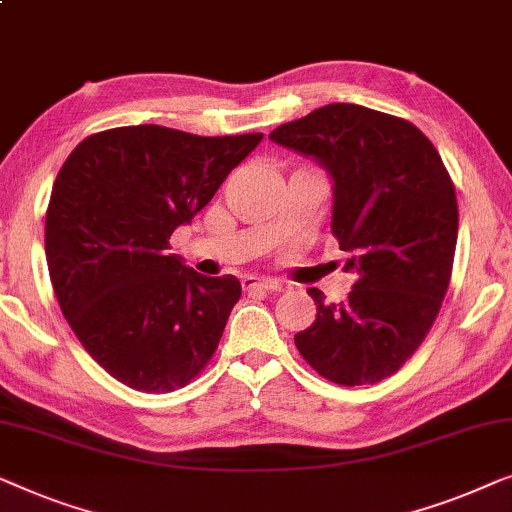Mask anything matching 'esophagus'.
<instances>
[{"instance_id": "34e87169", "label": "esophagus", "mask_w": 512, "mask_h": 512, "mask_svg": "<svg viewBox=\"0 0 512 512\" xmlns=\"http://www.w3.org/2000/svg\"><path fill=\"white\" fill-rule=\"evenodd\" d=\"M243 287H246L248 292H255V290H259V292H283L285 290V285L278 283V280L253 278V276L243 278Z\"/></svg>"}]
</instances>
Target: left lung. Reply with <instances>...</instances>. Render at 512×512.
Returning a JSON list of instances; mask_svg holds the SVG:
<instances>
[{
  "label": "left lung",
  "instance_id": "8db88e82",
  "mask_svg": "<svg viewBox=\"0 0 512 512\" xmlns=\"http://www.w3.org/2000/svg\"><path fill=\"white\" fill-rule=\"evenodd\" d=\"M269 139L329 174L331 234L357 276L341 304L308 290L318 315L294 343L331 383H378L420 348L448 292L459 227L448 169L415 125L359 104H327Z\"/></svg>",
  "mask_w": 512,
  "mask_h": 512
}]
</instances>
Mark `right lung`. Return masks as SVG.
<instances>
[{
    "label": "right lung",
    "mask_w": 512,
    "mask_h": 512,
    "mask_svg": "<svg viewBox=\"0 0 512 512\" xmlns=\"http://www.w3.org/2000/svg\"><path fill=\"white\" fill-rule=\"evenodd\" d=\"M259 141L132 125L88 136L62 164L46 213L50 280L78 341L120 383L174 392L213 357L241 283L187 269L169 236Z\"/></svg>",
    "instance_id": "1"
}]
</instances>
